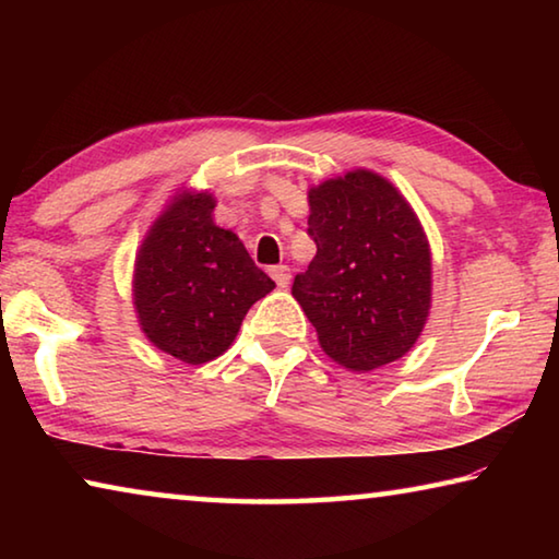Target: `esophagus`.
I'll list each match as a JSON object with an SVG mask.
<instances>
[{"mask_svg":"<svg viewBox=\"0 0 559 559\" xmlns=\"http://www.w3.org/2000/svg\"><path fill=\"white\" fill-rule=\"evenodd\" d=\"M269 273H271V278L276 281L278 288H286L288 283H290V269L283 266V263H281V266H271Z\"/></svg>","mask_w":559,"mask_h":559,"instance_id":"esophagus-1","label":"esophagus"}]
</instances>
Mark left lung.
Masks as SVG:
<instances>
[{
	"label": "left lung",
	"instance_id": "left-lung-1",
	"mask_svg": "<svg viewBox=\"0 0 559 559\" xmlns=\"http://www.w3.org/2000/svg\"><path fill=\"white\" fill-rule=\"evenodd\" d=\"M316 259L293 296L320 347L367 372L409 353L431 306V257L421 224L384 177L355 169L308 192Z\"/></svg>",
	"mask_w": 559,
	"mask_h": 559
}]
</instances>
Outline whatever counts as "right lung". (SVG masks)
<instances>
[{"mask_svg": "<svg viewBox=\"0 0 559 559\" xmlns=\"http://www.w3.org/2000/svg\"><path fill=\"white\" fill-rule=\"evenodd\" d=\"M212 212V194H182L150 229L135 261L140 325L150 343L187 365L219 357L253 302L276 288Z\"/></svg>", "mask_w": 559, "mask_h": 559, "instance_id": "1", "label": "right lung"}]
</instances>
